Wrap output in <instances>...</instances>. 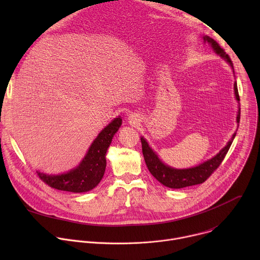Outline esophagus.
<instances>
[{
  "instance_id": "esophagus-1",
  "label": "esophagus",
  "mask_w": 260,
  "mask_h": 260,
  "mask_svg": "<svg viewBox=\"0 0 260 260\" xmlns=\"http://www.w3.org/2000/svg\"><path fill=\"white\" fill-rule=\"evenodd\" d=\"M129 120H131V122H137V118H136V116H131L129 117Z\"/></svg>"
}]
</instances>
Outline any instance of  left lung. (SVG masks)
Returning a JSON list of instances; mask_svg holds the SVG:
<instances>
[{
	"mask_svg": "<svg viewBox=\"0 0 260 260\" xmlns=\"http://www.w3.org/2000/svg\"><path fill=\"white\" fill-rule=\"evenodd\" d=\"M203 39H204L205 43H208L217 54H219L221 57H223L234 69L233 62H232L229 54H226L224 52V50L220 47V45L214 39L210 38L209 36H204ZM234 89H235L236 99L239 102L240 96H239L237 82H235V84H234ZM240 116H241V110L239 109L238 115H237L238 123L240 122ZM235 137H236V133L233 135V137H232L231 141L228 143V145L224 148H222V149L219 151V153H217L211 159H209L197 167L189 168V169H183V170L174 169V168H171V167L165 165L158 158L157 154L149 147V144L147 143V141L143 137L141 138V143H142V151H143L146 166H147L148 170H149V172L152 174V176L158 182H160L162 185H165V186H167L169 188H177L178 189V188L192 186V185L204 183L214 173V171L221 165L222 160L224 159L226 153L230 150V147H231Z\"/></svg>",
	"mask_w": 260,
	"mask_h": 260,
	"instance_id": "1",
	"label": "left lung"
}]
</instances>
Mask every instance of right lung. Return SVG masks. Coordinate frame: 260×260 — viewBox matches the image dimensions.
I'll list each match as a JSON object with an SVG mask.
<instances>
[{
  "instance_id": "add662e5",
  "label": "right lung",
  "mask_w": 260,
  "mask_h": 260,
  "mask_svg": "<svg viewBox=\"0 0 260 260\" xmlns=\"http://www.w3.org/2000/svg\"><path fill=\"white\" fill-rule=\"evenodd\" d=\"M122 119L118 116L111 121L95 138L80 165L61 175H47L37 172L48 186L70 192H86L101 182L106 169V153Z\"/></svg>"
}]
</instances>
